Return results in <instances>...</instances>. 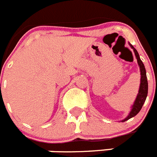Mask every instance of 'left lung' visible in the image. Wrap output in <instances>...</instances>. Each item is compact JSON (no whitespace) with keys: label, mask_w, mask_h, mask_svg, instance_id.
Masks as SVG:
<instances>
[{"label":"left lung","mask_w":157,"mask_h":157,"mask_svg":"<svg viewBox=\"0 0 157 157\" xmlns=\"http://www.w3.org/2000/svg\"><path fill=\"white\" fill-rule=\"evenodd\" d=\"M131 48L134 49V54H135L136 57H137V60H138V65L140 67V71H141V84H140V88H139V92H138L137 98H136L134 104L132 107V109L130 111L129 116L126 118L125 120H123L122 122H125L128 120L130 118L134 117L136 115L138 114L140 110L141 109L142 106H143L144 103H145V99H146L147 94H148V81H147V77H146V71H145V66H144L143 63L141 60L138 55V51L136 50L135 48H134L133 45H130Z\"/></svg>","instance_id":"1"}]
</instances>
